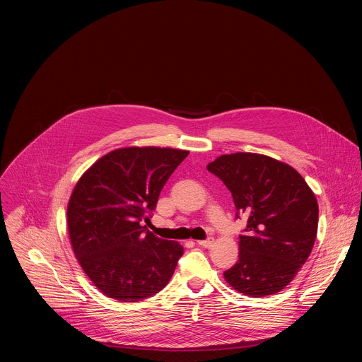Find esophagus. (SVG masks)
Segmentation results:
<instances>
[{
  "label": "esophagus",
  "instance_id": "34e87169",
  "mask_svg": "<svg viewBox=\"0 0 362 362\" xmlns=\"http://www.w3.org/2000/svg\"><path fill=\"white\" fill-rule=\"evenodd\" d=\"M214 238H209V239H204V240H197V245L203 246V247H212L214 246Z\"/></svg>",
  "mask_w": 362,
  "mask_h": 362
}]
</instances>
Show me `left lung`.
<instances>
[{
	"instance_id": "1",
	"label": "left lung",
	"mask_w": 362,
	"mask_h": 362,
	"mask_svg": "<svg viewBox=\"0 0 362 362\" xmlns=\"http://www.w3.org/2000/svg\"><path fill=\"white\" fill-rule=\"evenodd\" d=\"M229 189L239 215V259L223 272L238 292L261 298L282 291L306 262L318 230V202L289 165L257 153H232L208 165Z\"/></svg>"
}]
</instances>
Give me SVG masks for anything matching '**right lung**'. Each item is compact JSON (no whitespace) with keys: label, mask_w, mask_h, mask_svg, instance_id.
<instances>
[{"label":"right lung","mask_w":362,"mask_h":362,"mask_svg":"<svg viewBox=\"0 0 362 362\" xmlns=\"http://www.w3.org/2000/svg\"><path fill=\"white\" fill-rule=\"evenodd\" d=\"M189 151L123 147L80 177L67 206L73 252L97 289L122 302L153 296L170 281L183 246L143 226Z\"/></svg>","instance_id":"add662e5"}]
</instances>
